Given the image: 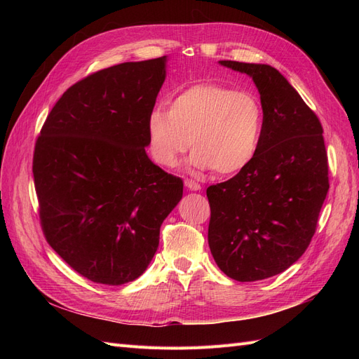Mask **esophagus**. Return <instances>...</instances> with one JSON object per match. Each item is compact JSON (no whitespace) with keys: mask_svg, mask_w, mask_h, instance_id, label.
I'll use <instances>...</instances> for the list:
<instances>
[{"mask_svg":"<svg viewBox=\"0 0 359 359\" xmlns=\"http://www.w3.org/2000/svg\"><path fill=\"white\" fill-rule=\"evenodd\" d=\"M184 184H186V187H187L189 190H193V191H196V190H201V189H202L201 184L196 182V181H193V180H184Z\"/></svg>","mask_w":359,"mask_h":359,"instance_id":"34e87169","label":"esophagus"}]
</instances>
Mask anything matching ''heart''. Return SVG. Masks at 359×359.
<instances>
[{
	"label": "heart",
	"instance_id": "heart-1",
	"mask_svg": "<svg viewBox=\"0 0 359 359\" xmlns=\"http://www.w3.org/2000/svg\"><path fill=\"white\" fill-rule=\"evenodd\" d=\"M264 128V111L253 93L215 82H202L173 97L169 111L154 109L147 130L151 154L173 168L191 147L190 163L232 175L255 158Z\"/></svg>",
	"mask_w": 359,
	"mask_h": 359
}]
</instances>
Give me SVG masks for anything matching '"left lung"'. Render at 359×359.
<instances>
[{"mask_svg":"<svg viewBox=\"0 0 359 359\" xmlns=\"http://www.w3.org/2000/svg\"><path fill=\"white\" fill-rule=\"evenodd\" d=\"M220 64L252 76L264 128L252 163L233 178L206 189L208 244L227 277L264 280L295 264L316 232L330 189L323 128L277 69L238 61Z\"/></svg>","mask_w":359,"mask_h":359,"instance_id":"obj_1","label":"left lung"}]
</instances>
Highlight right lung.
I'll return each mask as SVG.
<instances>
[{"label": "right lung", "instance_id": "add662e5", "mask_svg": "<svg viewBox=\"0 0 359 359\" xmlns=\"http://www.w3.org/2000/svg\"><path fill=\"white\" fill-rule=\"evenodd\" d=\"M166 57L123 62L72 85L36 140L32 173L43 235L76 273L118 286L144 273L182 180L145 153Z\"/></svg>", "mask_w": 359, "mask_h": 359}]
</instances>
